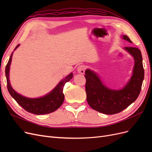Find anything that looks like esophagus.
<instances>
[{"label":"esophagus","instance_id":"esophagus-1","mask_svg":"<svg viewBox=\"0 0 152 152\" xmlns=\"http://www.w3.org/2000/svg\"><path fill=\"white\" fill-rule=\"evenodd\" d=\"M86 69V66L84 65H80L77 68V71L79 73H81V74H84L85 70Z\"/></svg>","mask_w":152,"mask_h":152}]
</instances>
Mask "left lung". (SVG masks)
<instances>
[{
	"label": "left lung",
	"instance_id": "obj_1",
	"mask_svg": "<svg viewBox=\"0 0 152 152\" xmlns=\"http://www.w3.org/2000/svg\"><path fill=\"white\" fill-rule=\"evenodd\" d=\"M124 40L132 42L127 35ZM134 59L132 75L122 89L113 90L106 87L96 73L89 69L85 72L87 101L90 107L104 114L113 115L122 112L138 97L144 79V68L140 50L136 48H124Z\"/></svg>",
	"mask_w": 152,
	"mask_h": 152
}]
</instances>
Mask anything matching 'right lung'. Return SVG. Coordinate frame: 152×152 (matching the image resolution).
I'll return each mask as SVG.
<instances>
[{
  "label": "right lung",
  "instance_id": "1",
  "mask_svg": "<svg viewBox=\"0 0 152 152\" xmlns=\"http://www.w3.org/2000/svg\"><path fill=\"white\" fill-rule=\"evenodd\" d=\"M19 45L20 44H18L15 48V50L19 47ZM12 57V53L6 66L5 72L8 91L12 97L16 100V102L26 111L36 115H44L52 113L60 107L63 103L64 99H65V95L63 93V87L66 82L70 81L72 79L73 73H71L65 79L61 80L53 90L43 97L38 98H28L17 93L12 89L10 84L9 73H10Z\"/></svg>",
  "mask_w": 152,
  "mask_h": 152
}]
</instances>
